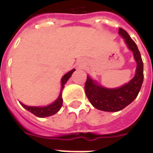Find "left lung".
Masks as SVG:
<instances>
[{
    "label": "left lung",
    "instance_id": "1",
    "mask_svg": "<svg viewBox=\"0 0 153 153\" xmlns=\"http://www.w3.org/2000/svg\"><path fill=\"white\" fill-rule=\"evenodd\" d=\"M119 34L125 39L128 49L133 51L137 68L134 77L128 83L117 88H103L87 76L84 87L87 97L95 108L103 111L115 112L124 109L137 97L143 82V63L137 45L123 28H119Z\"/></svg>",
    "mask_w": 153,
    "mask_h": 153
}]
</instances>
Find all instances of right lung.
Listing matches in <instances>:
<instances>
[{"label": "right lung", "instance_id": "add662e5", "mask_svg": "<svg viewBox=\"0 0 153 153\" xmlns=\"http://www.w3.org/2000/svg\"><path fill=\"white\" fill-rule=\"evenodd\" d=\"M75 70V69H73L72 70H70V72H68L67 74H65L62 79H61V91L65 87V84L66 83L68 79H70V76L72 75V74L74 73V71ZM61 91H60V96L58 97L57 98L53 103H51L50 105L46 106H26V105H24L23 103L20 102L22 106L24 108L30 111L31 113H33V115H35L38 117H47V116H51V115L56 114V112H58L62 106V103H63V99H62V97H61Z\"/></svg>", "mask_w": 153, "mask_h": 153}]
</instances>
